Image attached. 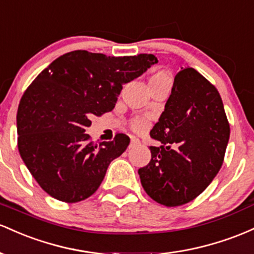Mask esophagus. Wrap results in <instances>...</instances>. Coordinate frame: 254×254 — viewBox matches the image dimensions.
Instances as JSON below:
<instances>
[{
  "label": "esophagus",
  "mask_w": 254,
  "mask_h": 254,
  "mask_svg": "<svg viewBox=\"0 0 254 254\" xmlns=\"http://www.w3.org/2000/svg\"><path fill=\"white\" fill-rule=\"evenodd\" d=\"M140 144V140H139L138 138H135V136H132L130 138V146H135V145Z\"/></svg>",
  "instance_id": "1"
}]
</instances>
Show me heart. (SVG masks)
Wrapping results in <instances>:
<instances>
[{
  "mask_svg": "<svg viewBox=\"0 0 254 254\" xmlns=\"http://www.w3.org/2000/svg\"><path fill=\"white\" fill-rule=\"evenodd\" d=\"M161 80H169V75L164 72V70H157L150 76V82H155V81H161ZM145 126H146V122L144 121L142 119H134L130 121V128L135 132H141L144 130Z\"/></svg>",
  "mask_w": 254,
  "mask_h": 254,
  "instance_id": "1",
  "label": "heart"
}]
</instances>
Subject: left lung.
Segmentation results:
<instances>
[{"label": "left lung", "mask_w": 254, "mask_h": 254, "mask_svg": "<svg viewBox=\"0 0 254 254\" xmlns=\"http://www.w3.org/2000/svg\"><path fill=\"white\" fill-rule=\"evenodd\" d=\"M229 134L217 89L194 68L181 69L150 132L161 146H150V163L138 170L145 192L168 207L192 201L221 169Z\"/></svg>", "instance_id": "1"}]
</instances>
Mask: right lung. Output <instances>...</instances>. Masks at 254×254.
Wrapping results in <instances>:
<instances>
[{
    "mask_svg": "<svg viewBox=\"0 0 254 254\" xmlns=\"http://www.w3.org/2000/svg\"><path fill=\"white\" fill-rule=\"evenodd\" d=\"M157 64L152 54L105 56L74 50L53 61L20 99L16 126L22 161L48 194L64 203L98 190L110 162L129 138L118 133L99 145L85 133L92 115L112 112L122 87Z\"/></svg>",
    "mask_w": 254,
    "mask_h": 254,
    "instance_id": "add662e5",
    "label": "right lung"
}]
</instances>
